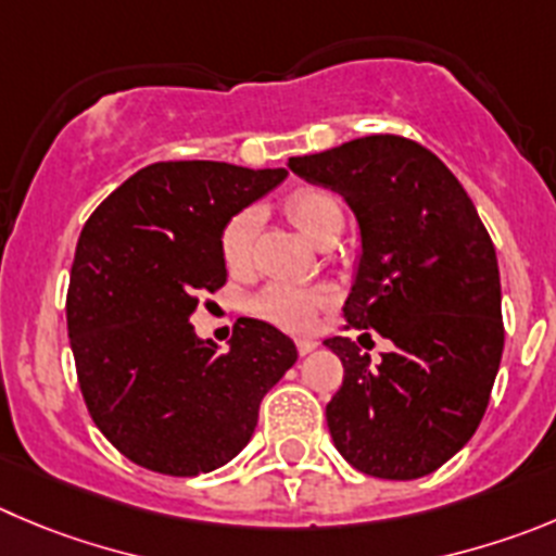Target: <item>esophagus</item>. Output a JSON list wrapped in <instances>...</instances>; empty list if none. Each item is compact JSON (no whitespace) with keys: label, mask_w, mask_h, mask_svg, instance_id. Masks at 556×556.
<instances>
[{"label":"esophagus","mask_w":556,"mask_h":556,"mask_svg":"<svg viewBox=\"0 0 556 556\" xmlns=\"http://www.w3.org/2000/svg\"><path fill=\"white\" fill-rule=\"evenodd\" d=\"M295 349H299L302 356H307L318 349V340H313V337H299V340H295Z\"/></svg>","instance_id":"obj_1"}]
</instances>
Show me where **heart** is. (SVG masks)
<instances>
[{"label": "heart", "mask_w": 556, "mask_h": 556, "mask_svg": "<svg viewBox=\"0 0 556 556\" xmlns=\"http://www.w3.org/2000/svg\"><path fill=\"white\" fill-rule=\"evenodd\" d=\"M282 211L295 230L302 232L307 241L318 247L324 236L340 227L342 230V205L331 191L324 189H295L285 197ZM254 227H257V214L252 207L236 211L219 230V257L230 274H243L252 263L254 247ZM331 290L324 285H288L274 282L266 285L261 293L249 299V313L268 320L274 326H282L288 331H307L313 329L320 309L329 304Z\"/></svg>", "instance_id": "obj_1"}]
</instances>
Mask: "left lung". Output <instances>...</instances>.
<instances>
[{
	"label": "left lung",
	"instance_id": "8db88e82",
	"mask_svg": "<svg viewBox=\"0 0 556 556\" xmlns=\"http://www.w3.org/2000/svg\"><path fill=\"white\" fill-rule=\"evenodd\" d=\"M288 167L354 211L362 254L342 313L392 342L378 365L351 337L324 342L345 367L326 406L334 447L381 480L430 475L475 435L505 349L489 230L442 159L406 137L351 139Z\"/></svg>",
	"mask_w": 556,
	"mask_h": 556
}]
</instances>
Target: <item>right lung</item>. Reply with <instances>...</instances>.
I'll return each instance as SVG.
<instances>
[{"label":"right lung","mask_w":556,"mask_h":556,"mask_svg":"<svg viewBox=\"0 0 556 556\" xmlns=\"http://www.w3.org/2000/svg\"><path fill=\"white\" fill-rule=\"evenodd\" d=\"M288 169L159 161L92 211L76 243L67 337L87 412L128 460L194 477L236 458L268 389L293 367V340L238 318L230 349L189 324L200 290L227 268L219 230L279 186Z\"/></svg>","instance_id":"obj_1"}]
</instances>
